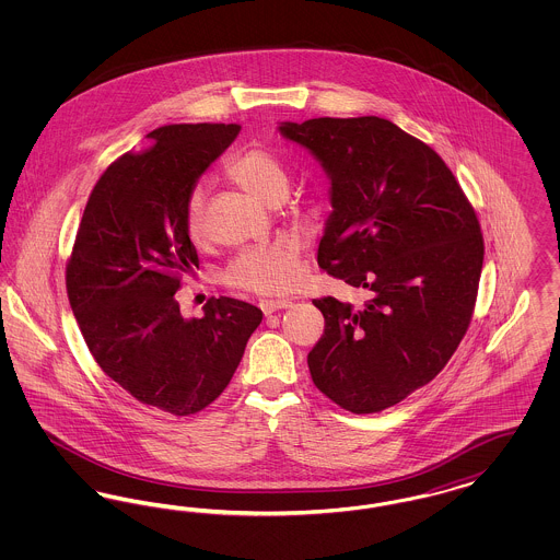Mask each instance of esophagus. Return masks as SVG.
Listing matches in <instances>:
<instances>
[{"label": "esophagus", "instance_id": "esophagus-1", "mask_svg": "<svg viewBox=\"0 0 560 560\" xmlns=\"http://www.w3.org/2000/svg\"><path fill=\"white\" fill-rule=\"evenodd\" d=\"M290 306H292L290 300H260V308L265 315H272V313L290 308Z\"/></svg>", "mask_w": 560, "mask_h": 560}]
</instances>
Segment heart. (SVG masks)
<instances>
[{"mask_svg":"<svg viewBox=\"0 0 560 560\" xmlns=\"http://www.w3.org/2000/svg\"><path fill=\"white\" fill-rule=\"evenodd\" d=\"M226 172L241 188L265 203L283 199L288 192V172L275 153L265 147L243 149L231 160ZM203 203L206 188L197 185L188 192L185 206V224L192 237L201 233ZM300 279V241L293 237H279L270 243L245 247L224 268V281L229 285L262 295L292 292Z\"/></svg>","mask_w":560,"mask_h":560,"instance_id":"1","label":"heart"}]
</instances>
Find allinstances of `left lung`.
Instances as JSON below:
<instances>
[{
	"label": "left lung",
	"instance_id": "obj_1",
	"mask_svg": "<svg viewBox=\"0 0 560 560\" xmlns=\"http://www.w3.org/2000/svg\"><path fill=\"white\" fill-rule=\"evenodd\" d=\"M331 183L317 262L370 300H313L325 317L308 370L325 397L377 413L422 388L459 347L479 292L482 233L452 170L382 117L283 121Z\"/></svg>",
	"mask_w": 560,
	"mask_h": 560
}]
</instances>
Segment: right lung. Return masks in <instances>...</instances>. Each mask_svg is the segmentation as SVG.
Wrapping results in <instances>:
<instances>
[{
    "mask_svg": "<svg viewBox=\"0 0 560 560\" xmlns=\"http://www.w3.org/2000/svg\"><path fill=\"white\" fill-rule=\"evenodd\" d=\"M237 124H174L113 161L81 215L67 293L92 357L133 399L190 416L222 395L262 311L210 298L185 319L174 293L192 267L185 206L199 176L237 138Z\"/></svg>",
    "mask_w": 560,
    "mask_h": 560,
    "instance_id": "obj_1",
    "label": "right lung"
}]
</instances>
